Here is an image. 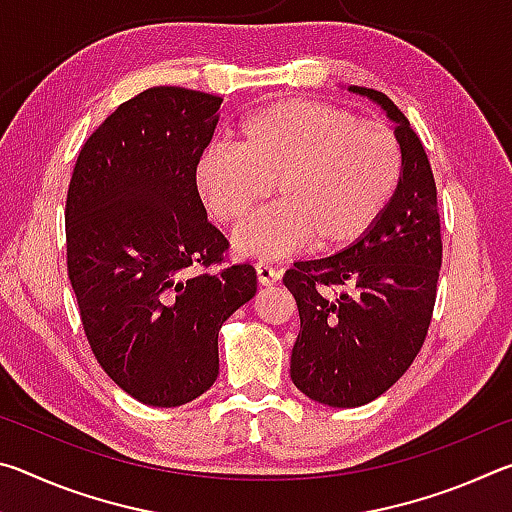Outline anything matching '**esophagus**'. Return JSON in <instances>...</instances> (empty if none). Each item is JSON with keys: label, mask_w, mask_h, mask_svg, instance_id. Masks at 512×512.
I'll return each mask as SVG.
<instances>
[{"label": "esophagus", "mask_w": 512, "mask_h": 512, "mask_svg": "<svg viewBox=\"0 0 512 512\" xmlns=\"http://www.w3.org/2000/svg\"><path fill=\"white\" fill-rule=\"evenodd\" d=\"M255 273H257V280L262 287H268V284L280 280V271H275V268L268 262H264V259H259V262L255 264Z\"/></svg>", "instance_id": "34e87169"}]
</instances>
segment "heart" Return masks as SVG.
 I'll use <instances>...</instances> for the list:
<instances>
[{
    "instance_id": "1",
    "label": "heart",
    "mask_w": 512,
    "mask_h": 512,
    "mask_svg": "<svg viewBox=\"0 0 512 512\" xmlns=\"http://www.w3.org/2000/svg\"><path fill=\"white\" fill-rule=\"evenodd\" d=\"M402 176L391 126L332 103L289 99L248 115L230 144L205 146L194 185L216 221L237 225L268 194L277 203L237 232V250L282 257L354 244L377 223Z\"/></svg>"
}]
</instances>
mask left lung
I'll use <instances>...</instances> for the list:
<instances>
[{
    "label": "left lung",
    "mask_w": 512,
    "mask_h": 512,
    "mask_svg": "<svg viewBox=\"0 0 512 512\" xmlns=\"http://www.w3.org/2000/svg\"><path fill=\"white\" fill-rule=\"evenodd\" d=\"M350 90L377 101L397 124L400 185L357 244L296 262L282 277L300 316L293 384L339 409L377 400L409 370L427 339L443 264L436 180L418 133L384 92Z\"/></svg>",
    "instance_id": "8db88e82"
}]
</instances>
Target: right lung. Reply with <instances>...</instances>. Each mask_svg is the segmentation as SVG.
Here are the masks:
<instances>
[{
	"label": "right lung",
	"mask_w": 512,
	"mask_h": 512,
	"mask_svg": "<svg viewBox=\"0 0 512 512\" xmlns=\"http://www.w3.org/2000/svg\"><path fill=\"white\" fill-rule=\"evenodd\" d=\"M223 99L149 88L103 121L65 203L67 275L92 354L137 402L180 406L219 375V329L257 291L207 221L194 164ZM221 265L219 272H210Z\"/></svg>",
	"instance_id": "right-lung-1"
}]
</instances>
